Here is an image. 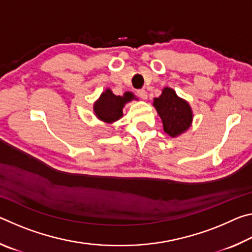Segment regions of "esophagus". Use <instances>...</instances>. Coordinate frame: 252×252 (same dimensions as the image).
I'll list each match as a JSON object with an SVG mask.
<instances>
[{"label": "esophagus", "mask_w": 252, "mask_h": 252, "mask_svg": "<svg viewBox=\"0 0 252 252\" xmlns=\"http://www.w3.org/2000/svg\"><path fill=\"white\" fill-rule=\"evenodd\" d=\"M136 94H138L142 100H147L148 97V93L146 90H138L136 91Z\"/></svg>", "instance_id": "esophagus-1"}]
</instances>
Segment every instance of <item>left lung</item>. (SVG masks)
Returning a JSON list of instances; mask_svg holds the SVG:
<instances>
[{
	"label": "left lung",
	"mask_w": 252,
	"mask_h": 252,
	"mask_svg": "<svg viewBox=\"0 0 252 252\" xmlns=\"http://www.w3.org/2000/svg\"><path fill=\"white\" fill-rule=\"evenodd\" d=\"M153 106L163 123L164 132L172 138L186 132L192 123L193 114L189 103L171 88H164L161 95L155 97Z\"/></svg>",
	"instance_id": "left-lung-1"
}]
</instances>
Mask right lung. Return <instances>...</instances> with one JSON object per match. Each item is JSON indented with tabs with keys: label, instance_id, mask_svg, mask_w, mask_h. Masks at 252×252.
<instances>
[{
	"label": "right lung",
	"instance_id": "add662e5",
	"mask_svg": "<svg viewBox=\"0 0 252 252\" xmlns=\"http://www.w3.org/2000/svg\"><path fill=\"white\" fill-rule=\"evenodd\" d=\"M133 99H135V96L131 92H126L120 96L113 94L110 89H106L93 105V111L101 121L113 123L123 116L122 109L126 103Z\"/></svg>",
	"mask_w": 252,
	"mask_h": 252
}]
</instances>
